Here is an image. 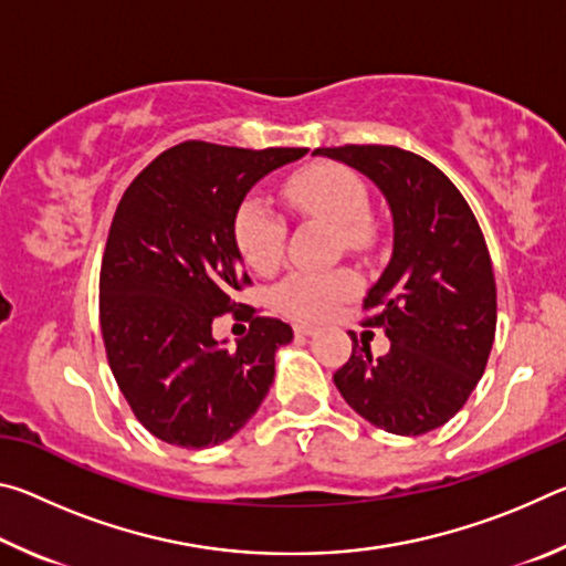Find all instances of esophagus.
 Listing matches in <instances>:
<instances>
[{
  "label": "esophagus",
  "instance_id": "1",
  "mask_svg": "<svg viewBox=\"0 0 566 566\" xmlns=\"http://www.w3.org/2000/svg\"><path fill=\"white\" fill-rule=\"evenodd\" d=\"M319 329L317 327H310V324H296L294 327V334L296 337H314V334H317Z\"/></svg>",
  "mask_w": 566,
  "mask_h": 566
}]
</instances>
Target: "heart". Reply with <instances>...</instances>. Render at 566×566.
<instances>
[{
    "mask_svg": "<svg viewBox=\"0 0 566 566\" xmlns=\"http://www.w3.org/2000/svg\"><path fill=\"white\" fill-rule=\"evenodd\" d=\"M284 197L294 209L317 214L357 242L369 222V195L364 181L339 165H314L286 181ZM234 244L244 264L256 274H270L282 260L284 224L260 197H247L234 212ZM357 276L337 272H296L276 286L272 300L282 314L300 322H322L357 292Z\"/></svg>",
    "mask_w": 566,
    "mask_h": 566,
    "instance_id": "1",
    "label": "heart"
}]
</instances>
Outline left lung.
I'll return each mask as SVG.
<instances>
[{"label": "left lung", "mask_w": 566, "mask_h": 566, "mask_svg": "<svg viewBox=\"0 0 566 566\" xmlns=\"http://www.w3.org/2000/svg\"><path fill=\"white\" fill-rule=\"evenodd\" d=\"M342 161L387 199L391 256L364 296L367 319L389 339L385 357L352 337V357L334 375L344 401L385 432L415 437L447 424L472 395L496 329L490 249L472 209L432 161L399 147L314 149Z\"/></svg>", "instance_id": "obj_1"}]
</instances>
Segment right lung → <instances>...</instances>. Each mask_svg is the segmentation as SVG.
Instances as JSON below:
<instances>
[{
    "label": "right lung",
    "instance_id": "1",
    "mask_svg": "<svg viewBox=\"0 0 566 566\" xmlns=\"http://www.w3.org/2000/svg\"><path fill=\"white\" fill-rule=\"evenodd\" d=\"M304 155L185 142L124 191L102 260L99 324L124 399L161 442L222 444L272 387L290 324L249 314L252 329L229 349L212 322L237 310L234 292L249 282L232 234L237 207Z\"/></svg>",
    "mask_w": 566,
    "mask_h": 566
}]
</instances>
